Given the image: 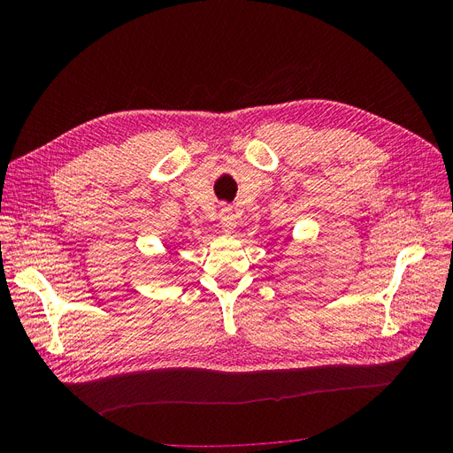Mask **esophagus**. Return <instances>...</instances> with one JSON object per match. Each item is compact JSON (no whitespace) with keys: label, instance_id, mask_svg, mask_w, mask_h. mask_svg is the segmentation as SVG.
Here are the masks:
<instances>
[{"label":"esophagus","instance_id":"34e87169","mask_svg":"<svg viewBox=\"0 0 453 453\" xmlns=\"http://www.w3.org/2000/svg\"><path fill=\"white\" fill-rule=\"evenodd\" d=\"M221 225L226 232L236 228V215H234V211H232V208L221 210Z\"/></svg>","mask_w":453,"mask_h":453}]
</instances>
